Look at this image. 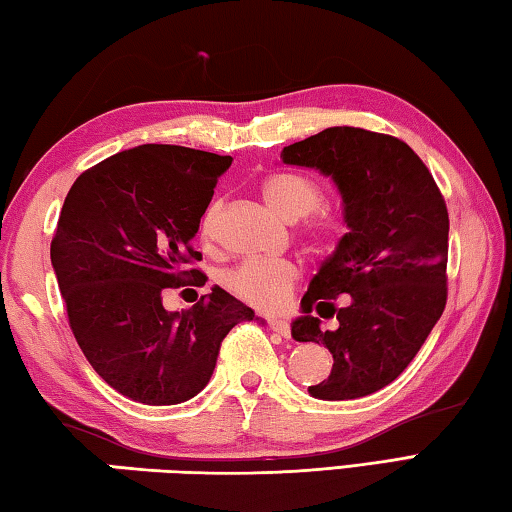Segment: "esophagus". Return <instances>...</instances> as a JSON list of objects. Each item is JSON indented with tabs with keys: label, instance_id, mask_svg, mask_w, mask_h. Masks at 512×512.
Listing matches in <instances>:
<instances>
[{
	"label": "esophagus",
	"instance_id": "34e87169",
	"mask_svg": "<svg viewBox=\"0 0 512 512\" xmlns=\"http://www.w3.org/2000/svg\"><path fill=\"white\" fill-rule=\"evenodd\" d=\"M266 322H268V329H271V331L280 333V336H284V338L291 336V327H288V322H286V320H280V318H268Z\"/></svg>",
	"mask_w": 512,
	"mask_h": 512
}]
</instances>
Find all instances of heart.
Masks as SVG:
<instances>
[{
	"label": "heart",
	"instance_id": "b5f03b06",
	"mask_svg": "<svg viewBox=\"0 0 512 512\" xmlns=\"http://www.w3.org/2000/svg\"><path fill=\"white\" fill-rule=\"evenodd\" d=\"M262 197L268 208L277 215L295 221L306 217L320 206L322 190L320 185L304 174L275 172L262 181ZM221 201H212L199 221V237L206 244H212L219 230ZM340 230L338 219L329 215H315L306 224V235L315 246H329ZM300 277V268L288 259H248L239 264L235 271L226 275V286L239 300L257 306L262 311H275L286 302L288 293Z\"/></svg>",
	"mask_w": 512,
	"mask_h": 512
}]
</instances>
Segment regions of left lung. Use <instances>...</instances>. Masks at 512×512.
I'll list each match as a JSON object with an SVG mask.
<instances>
[{
  "mask_svg": "<svg viewBox=\"0 0 512 512\" xmlns=\"http://www.w3.org/2000/svg\"><path fill=\"white\" fill-rule=\"evenodd\" d=\"M282 163L329 176L342 199L347 235L324 259L291 324L297 342L331 351L320 401H351L403 374L445 309L448 208L430 170L407 143L360 127H329L282 150ZM346 306L336 310L332 300ZM333 312L336 332L319 319Z\"/></svg>",
  "mask_w": 512,
  "mask_h": 512,
  "instance_id": "left-lung-1",
  "label": "left lung"
}]
</instances>
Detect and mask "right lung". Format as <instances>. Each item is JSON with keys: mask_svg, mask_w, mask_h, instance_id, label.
Segmentation results:
<instances>
[{"mask_svg": "<svg viewBox=\"0 0 512 512\" xmlns=\"http://www.w3.org/2000/svg\"><path fill=\"white\" fill-rule=\"evenodd\" d=\"M232 156L181 145H138L82 172L64 199L51 264L78 345L96 374L143 405L197 396L221 340L259 320L215 286L188 311H167L165 288L194 280L185 268L199 221Z\"/></svg>", "mask_w": 512, "mask_h": 512, "instance_id": "right-lung-1", "label": "right lung"}]
</instances>
